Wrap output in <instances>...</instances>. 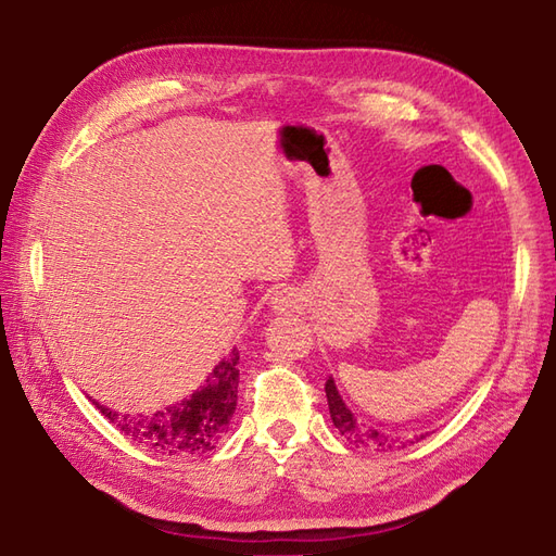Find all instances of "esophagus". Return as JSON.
<instances>
[{
    "label": "esophagus",
    "mask_w": 556,
    "mask_h": 556,
    "mask_svg": "<svg viewBox=\"0 0 556 556\" xmlns=\"http://www.w3.org/2000/svg\"><path fill=\"white\" fill-rule=\"evenodd\" d=\"M300 306H302V294L294 288H282L270 296V311H274V314H280V316L292 314V311H296Z\"/></svg>",
    "instance_id": "obj_1"
}]
</instances>
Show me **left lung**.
I'll list each match as a JSON object with an SVG mask.
<instances>
[{
	"label": "left lung",
	"mask_w": 556,
	"mask_h": 556,
	"mask_svg": "<svg viewBox=\"0 0 556 556\" xmlns=\"http://www.w3.org/2000/svg\"><path fill=\"white\" fill-rule=\"evenodd\" d=\"M325 396H328V408H330L332 425L337 427V431H340V434L351 445H356V448H375V451L396 448L399 441L394 437L384 434V431L375 429V427L358 422L356 415L346 408V403L340 396V391H337V384H334L332 377H328V382H325ZM419 439H425V434H419L415 441H419ZM399 448H401V445H399Z\"/></svg>",
	"instance_id": "left-lung-1"
}]
</instances>
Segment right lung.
Instances as JSON below:
<instances>
[{
    "instance_id": "right-lung-1",
    "label": "right lung",
    "mask_w": 556,
    "mask_h": 556,
    "mask_svg": "<svg viewBox=\"0 0 556 556\" xmlns=\"http://www.w3.org/2000/svg\"><path fill=\"white\" fill-rule=\"evenodd\" d=\"M240 354H231L214 365V370L198 391L167 410L153 415H129L105 408L99 401L97 408L111 419L122 434L137 441L143 448L162 455L186 457L212 451L224 431H228L238 403V370Z\"/></svg>"
}]
</instances>
